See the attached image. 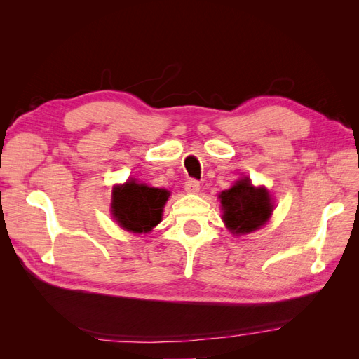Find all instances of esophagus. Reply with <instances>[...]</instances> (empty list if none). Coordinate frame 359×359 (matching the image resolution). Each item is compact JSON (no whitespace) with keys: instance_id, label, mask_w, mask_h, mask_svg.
I'll list each match as a JSON object with an SVG mask.
<instances>
[{"instance_id":"esophagus-1","label":"esophagus","mask_w":359,"mask_h":359,"mask_svg":"<svg viewBox=\"0 0 359 359\" xmlns=\"http://www.w3.org/2000/svg\"><path fill=\"white\" fill-rule=\"evenodd\" d=\"M184 189H186L187 193H198L201 189V184L196 180H187L186 184H184Z\"/></svg>"}]
</instances>
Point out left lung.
Listing matches in <instances>:
<instances>
[{
  "label": "left lung",
  "mask_w": 359,
  "mask_h": 359,
  "mask_svg": "<svg viewBox=\"0 0 359 359\" xmlns=\"http://www.w3.org/2000/svg\"><path fill=\"white\" fill-rule=\"evenodd\" d=\"M223 222L233 235L260 229L273 214L274 205L265 187H255L247 177L219 194Z\"/></svg>",
  "instance_id": "8db88e82"
}]
</instances>
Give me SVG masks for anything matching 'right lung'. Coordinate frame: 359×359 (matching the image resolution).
I'll return each mask as SVG.
<instances>
[{
	"label": "right lung",
	"mask_w": 359,
	"mask_h": 359,
	"mask_svg": "<svg viewBox=\"0 0 359 359\" xmlns=\"http://www.w3.org/2000/svg\"><path fill=\"white\" fill-rule=\"evenodd\" d=\"M169 194L165 189L148 187L135 180L115 186L111 202L114 219L128 232L147 233L161 222Z\"/></svg>",
	"instance_id": "right-lung-1"
}]
</instances>
